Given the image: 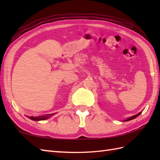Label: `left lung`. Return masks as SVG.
I'll return each instance as SVG.
<instances>
[{"mask_svg": "<svg viewBox=\"0 0 160 160\" xmlns=\"http://www.w3.org/2000/svg\"><path fill=\"white\" fill-rule=\"evenodd\" d=\"M141 113H142V112H140V113H138V114H137V115H133V116H132V117H131V118H128L127 120H124V121H129V120H133V119H135V118H137V117L138 116V115H140Z\"/></svg>", "mask_w": 160, "mask_h": 160, "instance_id": "8db88e82", "label": "left lung"}]
</instances>
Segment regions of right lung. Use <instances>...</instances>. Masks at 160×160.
<instances>
[{"label": "right lung", "mask_w": 160, "mask_h": 160, "mask_svg": "<svg viewBox=\"0 0 160 160\" xmlns=\"http://www.w3.org/2000/svg\"><path fill=\"white\" fill-rule=\"evenodd\" d=\"M53 114H47V115H43V116H39V117H28L29 119H31L32 120H34V121H39V120H46V119L49 118L50 116L49 115H52Z\"/></svg>", "instance_id": "right-lung-1"}]
</instances>
